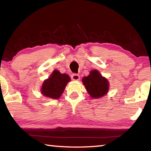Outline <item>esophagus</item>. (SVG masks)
Instances as JSON below:
<instances>
[{"mask_svg":"<svg viewBox=\"0 0 151 151\" xmlns=\"http://www.w3.org/2000/svg\"><path fill=\"white\" fill-rule=\"evenodd\" d=\"M71 78H72V80L73 81H78L79 79H80V76L77 74H73L72 75H71Z\"/></svg>","mask_w":151,"mask_h":151,"instance_id":"34e87169","label":"esophagus"}]
</instances>
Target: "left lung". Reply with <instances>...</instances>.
Segmentation results:
<instances>
[{"label":"left lung","instance_id":"1","mask_svg":"<svg viewBox=\"0 0 151 151\" xmlns=\"http://www.w3.org/2000/svg\"><path fill=\"white\" fill-rule=\"evenodd\" d=\"M83 83L88 93L93 99L100 98L108 93L109 81L97 70H91L87 76L83 77Z\"/></svg>","mask_w":151,"mask_h":151}]
</instances>
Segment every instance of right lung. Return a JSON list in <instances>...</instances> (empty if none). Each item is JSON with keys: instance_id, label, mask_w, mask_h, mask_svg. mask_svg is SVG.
I'll return each mask as SVG.
<instances>
[{"instance_id": "obj_1", "label": "right lung", "mask_w": 151, "mask_h": 151, "mask_svg": "<svg viewBox=\"0 0 151 151\" xmlns=\"http://www.w3.org/2000/svg\"><path fill=\"white\" fill-rule=\"evenodd\" d=\"M70 81V78L68 75L61 74L58 70H55L50 77L44 81L40 91L45 96L54 99H58Z\"/></svg>"}]
</instances>
